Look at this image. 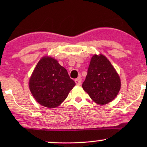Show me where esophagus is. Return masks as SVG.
Segmentation results:
<instances>
[{
	"label": "esophagus",
	"mask_w": 147,
	"mask_h": 147,
	"mask_svg": "<svg viewBox=\"0 0 147 147\" xmlns=\"http://www.w3.org/2000/svg\"><path fill=\"white\" fill-rule=\"evenodd\" d=\"M75 82H76V84L77 86H80L82 84V79L81 78H78L77 79L75 80Z\"/></svg>",
	"instance_id": "esophagus-1"
}]
</instances>
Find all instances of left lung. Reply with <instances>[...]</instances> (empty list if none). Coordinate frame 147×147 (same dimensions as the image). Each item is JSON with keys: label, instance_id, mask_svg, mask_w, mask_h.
Returning <instances> with one entry per match:
<instances>
[{"label": "left lung", "instance_id": "8db88e82", "mask_svg": "<svg viewBox=\"0 0 147 147\" xmlns=\"http://www.w3.org/2000/svg\"><path fill=\"white\" fill-rule=\"evenodd\" d=\"M121 87L120 76L106 56L94 54L82 84L84 91L95 103L107 104L116 98Z\"/></svg>", "mask_w": 147, "mask_h": 147}]
</instances>
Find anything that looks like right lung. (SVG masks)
I'll use <instances>...</instances> for the list:
<instances>
[{
  "label": "right lung",
  "instance_id": "right-lung-1",
  "mask_svg": "<svg viewBox=\"0 0 147 147\" xmlns=\"http://www.w3.org/2000/svg\"><path fill=\"white\" fill-rule=\"evenodd\" d=\"M75 85L67 70L57 59L47 55L39 60L29 81V90L36 101L49 108L59 106Z\"/></svg>",
  "mask_w": 147,
  "mask_h": 147
}]
</instances>
